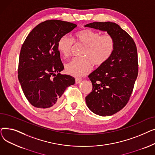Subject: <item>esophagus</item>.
<instances>
[{
    "instance_id": "esophagus-1",
    "label": "esophagus",
    "mask_w": 155,
    "mask_h": 155,
    "mask_svg": "<svg viewBox=\"0 0 155 155\" xmlns=\"http://www.w3.org/2000/svg\"><path fill=\"white\" fill-rule=\"evenodd\" d=\"M82 79L80 78H75V83L76 84H79V83L82 82Z\"/></svg>"
}]
</instances>
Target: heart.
I'll use <instances>...</instances> for the list:
<instances>
[{"label": "heart", "instance_id": "b5f03b06", "mask_svg": "<svg viewBox=\"0 0 155 155\" xmlns=\"http://www.w3.org/2000/svg\"><path fill=\"white\" fill-rule=\"evenodd\" d=\"M75 42L84 45L80 53L82 56L73 58L66 64L65 70L68 74L75 77L87 74L92 68V63L96 67L104 64L110 58L115 48V40L112 36L109 34L100 35V32L88 29L77 32ZM73 45V39L64 35L58 39L57 48L67 58L70 56Z\"/></svg>", "mask_w": 155, "mask_h": 155}]
</instances>
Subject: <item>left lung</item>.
I'll use <instances>...</instances> for the list:
<instances>
[{"label": "left lung", "instance_id": "obj_1", "mask_svg": "<svg viewBox=\"0 0 155 155\" xmlns=\"http://www.w3.org/2000/svg\"><path fill=\"white\" fill-rule=\"evenodd\" d=\"M85 26L107 31L115 40L110 58L88 75L92 91L85 97L92 112L101 116H111L126 106L132 94L138 74L136 45L114 22H94Z\"/></svg>", "mask_w": 155, "mask_h": 155}]
</instances>
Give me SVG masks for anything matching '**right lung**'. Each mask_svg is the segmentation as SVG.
Listing matches in <instances>:
<instances>
[{
	"label": "right lung",
	"instance_id": "obj_1",
	"mask_svg": "<svg viewBox=\"0 0 155 155\" xmlns=\"http://www.w3.org/2000/svg\"><path fill=\"white\" fill-rule=\"evenodd\" d=\"M77 25L60 20H47L32 29L22 45L18 79L29 103L39 109L54 107L75 79L61 75L64 66L57 48L58 39Z\"/></svg>",
	"mask_w": 155,
	"mask_h": 155
}]
</instances>
